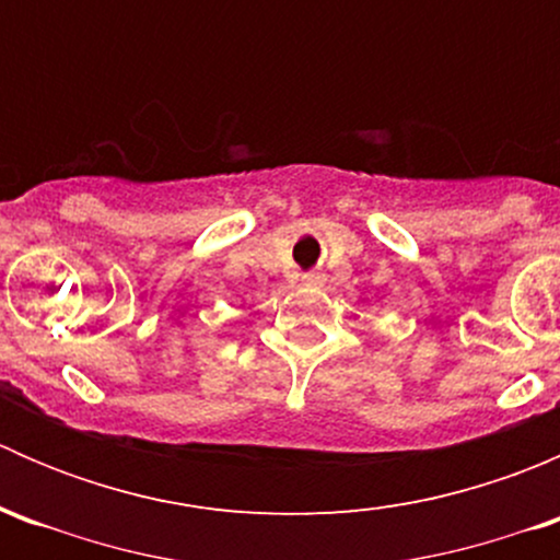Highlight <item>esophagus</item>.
Wrapping results in <instances>:
<instances>
[{
    "instance_id": "obj_1",
    "label": "esophagus",
    "mask_w": 560,
    "mask_h": 560,
    "mask_svg": "<svg viewBox=\"0 0 560 560\" xmlns=\"http://www.w3.org/2000/svg\"><path fill=\"white\" fill-rule=\"evenodd\" d=\"M303 284H306V287H322V284H325V276H322V273H306V276H303Z\"/></svg>"
}]
</instances>
